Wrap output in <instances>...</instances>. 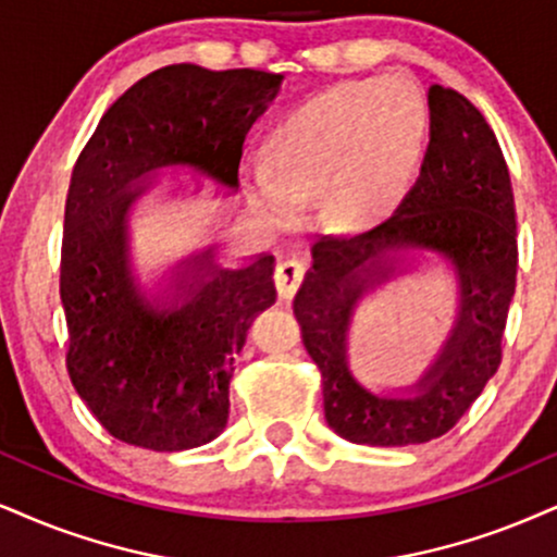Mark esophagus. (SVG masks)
Returning a JSON list of instances; mask_svg holds the SVG:
<instances>
[{"instance_id": "esophagus-1", "label": "esophagus", "mask_w": 557, "mask_h": 557, "mask_svg": "<svg viewBox=\"0 0 557 557\" xmlns=\"http://www.w3.org/2000/svg\"><path fill=\"white\" fill-rule=\"evenodd\" d=\"M301 278H305V265L299 260H284V263H278L276 273H273V284H276L278 297L292 299L299 289Z\"/></svg>"}]
</instances>
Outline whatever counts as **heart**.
Returning <instances> with one entry per match:
<instances>
[{
	"label": "heart",
	"mask_w": 557,
	"mask_h": 557,
	"mask_svg": "<svg viewBox=\"0 0 557 557\" xmlns=\"http://www.w3.org/2000/svg\"><path fill=\"white\" fill-rule=\"evenodd\" d=\"M423 128L425 108L405 82L338 87L294 113L273 134V168L252 164L247 190L276 224H292L301 201L327 188L343 222L369 224L408 185Z\"/></svg>",
	"instance_id": "b5f03b06"
}]
</instances>
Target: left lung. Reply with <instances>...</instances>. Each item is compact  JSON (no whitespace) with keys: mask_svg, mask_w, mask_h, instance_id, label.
Listing matches in <instances>:
<instances>
[{"mask_svg":"<svg viewBox=\"0 0 557 557\" xmlns=\"http://www.w3.org/2000/svg\"><path fill=\"white\" fill-rule=\"evenodd\" d=\"M434 249L460 273V318L413 398L372 396L345 363L358 294L388 275L383 256ZM294 299L301 343L322 376L327 425L354 444L408 446L444 436L496 374L517 286V209L496 134L457 89H429V147L416 188L393 216L356 235H325Z\"/></svg>","mask_w":557,"mask_h":557,"instance_id":"8db88e82","label":"left lung"}]
</instances>
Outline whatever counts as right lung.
Instances as JSON below:
<instances>
[{
    "label": "right lung",
    "instance_id": "1",
    "mask_svg": "<svg viewBox=\"0 0 557 557\" xmlns=\"http://www.w3.org/2000/svg\"><path fill=\"white\" fill-rule=\"evenodd\" d=\"M281 74L170 64L128 87L74 164L61 239L66 372L108 434L152 451L194 449L224 431L230 380L247 327L276 301L273 256L190 284L181 307L157 312L126 263L123 196L162 164H194L237 188L243 144Z\"/></svg>",
    "mask_w": 557,
    "mask_h": 557
}]
</instances>
